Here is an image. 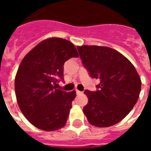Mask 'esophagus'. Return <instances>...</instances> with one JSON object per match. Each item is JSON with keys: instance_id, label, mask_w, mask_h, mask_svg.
Segmentation results:
<instances>
[{"instance_id": "34e87169", "label": "esophagus", "mask_w": 151, "mask_h": 151, "mask_svg": "<svg viewBox=\"0 0 151 151\" xmlns=\"http://www.w3.org/2000/svg\"><path fill=\"white\" fill-rule=\"evenodd\" d=\"M76 94H78V95H80V94H83V92L80 91H78V90H76Z\"/></svg>"}]
</instances>
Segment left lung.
<instances>
[{"instance_id": "left-lung-1", "label": "left lung", "mask_w": 151, "mask_h": 151, "mask_svg": "<svg viewBox=\"0 0 151 151\" xmlns=\"http://www.w3.org/2000/svg\"><path fill=\"white\" fill-rule=\"evenodd\" d=\"M90 76L100 79L97 91H84L88 98L83 113L91 125L104 128L115 125L130 113L139 97L141 81L133 64L108 47H77Z\"/></svg>"}]
</instances>
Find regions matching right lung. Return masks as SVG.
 <instances>
[{
  "mask_svg": "<svg viewBox=\"0 0 151 151\" xmlns=\"http://www.w3.org/2000/svg\"><path fill=\"white\" fill-rule=\"evenodd\" d=\"M78 54L72 42L60 38L41 41L25 56L15 78V92L21 112L38 129L51 132L66 125L76 96L54 85L63 81V64Z\"/></svg>",
  "mask_w": 151,
  "mask_h": 151,
  "instance_id": "obj_1",
  "label": "right lung"
}]
</instances>
